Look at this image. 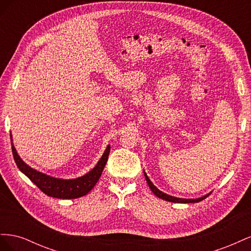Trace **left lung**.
Masks as SVG:
<instances>
[{
    "mask_svg": "<svg viewBox=\"0 0 251 251\" xmlns=\"http://www.w3.org/2000/svg\"><path fill=\"white\" fill-rule=\"evenodd\" d=\"M143 174H144V177H146V180L148 182V184L151 188V191L154 193V195H156L158 198H160L162 200H165V201H170V202H173V203H197V202H200L202 200H204L205 198H207L208 195L210 194H207L205 195L203 197H200V198H196V199H184V198H177V197H174V196H170L168 194H165L163 192H161L160 189H158L154 184L153 182H151L150 180V178L148 177V175L146 174V172L143 171Z\"/></svg>",
    "mask_w": 251,
    "mask_h": 251,
    "instance_id": "obj_1",
    "label": "left lung"
}]
</instances>
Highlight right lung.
I'll return each mask as SVG.
<instances>
[{"label": "right lung", "instance_id": "right-lung-1", "mask_svg": "<svg viewBox=\"0 0 251 251\" xmlns=\"http://www.w3.org/2000/svg\"><path fill=\"white\" fill-rule=\"evenodd\" d=\"M10 139L13 158L19 170L26 175L43 193L49 197L58 199H76L87 195L95 186L97 181L100 180L105 163L108 161L111 149V147L108 146L103 151L101 158L98 160L97 164L89 173L83 175V176L75 179H62L52 177L49 176V175L36 171L25 163L22 160V158L19 156L16 148L13 146L11 134Z\"/></svg>", "mask_w": 251, "mask_h": 251}]
</instances>
